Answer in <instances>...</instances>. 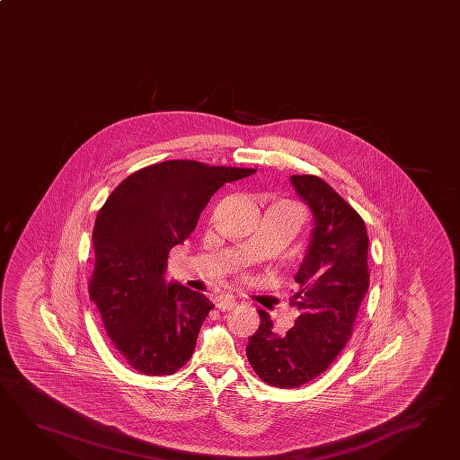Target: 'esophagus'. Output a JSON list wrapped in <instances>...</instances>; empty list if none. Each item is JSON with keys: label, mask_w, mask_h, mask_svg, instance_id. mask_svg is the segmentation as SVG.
<instances>
[{"label": "esophagus", "mask_w": 460, "mask_h": 460, "mask_svg": "<svg viewBox=\"0 0 460 460\" xmlns=\"http://www.w3.org/2000/svg\"><path fill=\"white\" fill-rule=\"evenodd\" d=\"M216 305L218 310H222V312H228V310L234 308L236 302H234V298L230 297V296H222V297L217 298Z\"/></svg>", "instance_id": "obj_1"}]
</instances>
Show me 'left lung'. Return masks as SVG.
<instances>
[{
  "label": "left lung",
  "mask_w": 460,
  "mask_h": 460,
  "mask_svg": "<svg viewBox=\"0 0 460 460\" xmlns=\"http://www.w3.org/2000/svg\"><path fill=\"white\" fill-rule=\"evenodd\" d=\"M290 182L312 212V234L290 305L298 312L288 333H274L268 312L248 338L246 356L270 387L296 388L318 377L342 351L369 288V238L359 214L323 180L294 174Z\"/></svg>",
  "instance_id": "8db88e82"
}]
</instances>
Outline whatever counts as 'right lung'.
<instances>
[{
	"instance_id": "1",
	"label": "right lung",
	"mask_w": 460,
	"mask_h": 460,
	"mask_svg": "<svg viewBox=\"0 0 460 460\" xmlns=\"http://www.w3.org/2000/svg\"><path fill=\"white\" fill-rule=\"evenodd\" d=\"M254 170L172 160L122 181L93 230L90 296L122 359L145 376H172L190 359L214 304L166 280L168 252L184 243L226 182Z\"/></svg>"
}]
</instances>
